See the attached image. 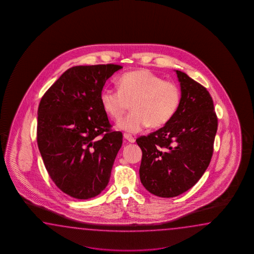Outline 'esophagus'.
<instances>
[{"instance_id": "1", "label": "esophagus", "mask_w": 254, "mask_h": 254, "mask_svg": "<svg viewBox=\"0 0 254 254\" xmlns=\"http://www.w3.org/2000/svg\"><path fill=\"white\" fill-rule=\"evenodd\" d=\"M124 138H125V140H127V141L130 142V143H133L135 141L134 137H132L131 135L128 134V133H125V134H124Z\"/></svg>"}]
</instances>
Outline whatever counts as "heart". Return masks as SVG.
<instances>
[{"instance_id": "obj_1", "label": "heart", "mask_w": 254, "mask_h": 254, "mask_svg": "<svg viewBox=\"0 0 254 254\" xmlns=\"http://www.w3.org/2000/svg\"><path fill=\"white\" fill-rule=\"evenodd\" d=\"M118 89L105 87L101 94L103 110L118 121L131 105L132 112L117 124V128L129 133L160 128L173 119L178 111L182 93L173 81L148 70L126 72L118 79Z\"/></svg>"}]
</instances>
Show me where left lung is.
<instances>
[{"label":"left lung","instance_id":"8db88e82","mask_svg":"<svg viewBox=\"0 0 254 254\" xmlns=\"http://www.w3.org/2000/svg\"><path fill=\"white\" fill-rule=\"evenodd\" d=\"M175 72L182 93L177 113L161 129L136 140L142 151L140 182L162 198L176 197L197 184L211 162L218 127L206 88L183 71Z\"/></svg>","mask_w":254,"mask_h":254}]
</instances>
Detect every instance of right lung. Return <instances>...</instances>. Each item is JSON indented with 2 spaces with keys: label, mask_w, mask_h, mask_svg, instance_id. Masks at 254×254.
Masks as SVG:
<instances>
[{
  "label": "right lung",
  "mask_w": 254,
  "mask_h": 254,
  "mask_svg": "<svg viewBox=\"0 0 254 254\" xmlns=\"http://www.w3.org/2000/svg\"><path fill=\"white\" fill-rule=\"evenodd\" d=\"M123 67L74 66L43 95L38 108L37 143L50 177L62 191L91 199L108 185L123 133L112 125L101 103L106 81Z\"/></svg>",
  "instance_id": "obj_1"
}]
</instances>
